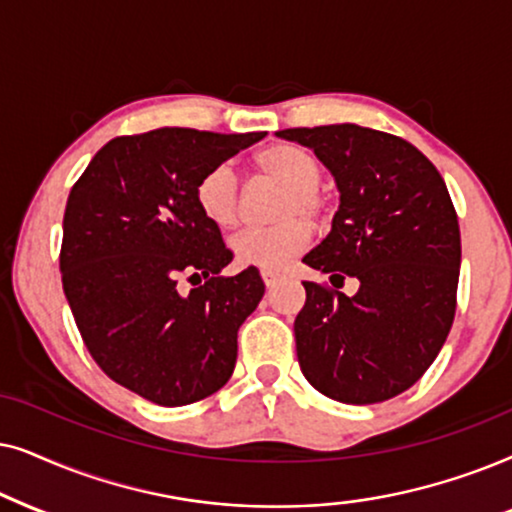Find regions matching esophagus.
<instances>
[{
    "mask_svg": "<svg viewBox=\"0 0 512 512\" xmlns=\"http://www.w3.org/2000/svg\"><path fill=\"white\" fill-rule=\"evenodd\" d=\"M278 278H281V274H276V271H262V281L267 288H274V285L278 283Z\"/></svg>",
    "mask_w": 512,
    "mask_h": 512,
    "instance_id": "34e87169",
    "label": "esophagus"
}]
</instances>
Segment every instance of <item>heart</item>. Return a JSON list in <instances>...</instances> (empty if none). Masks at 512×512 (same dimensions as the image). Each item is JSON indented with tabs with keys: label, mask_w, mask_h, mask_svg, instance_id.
Returning a JSON list of instances; mask_svg holds the SVG:
<instances>
[{
	"label": "heart",
	"mask_w": 512,
	"mask_h": 512,
	"mask_svg": "<svg viewBox=\"0 0 512 512\" xmlns=\"http://www.w3.org/2000/svg\"><path fill=\"white\" fill-rule=\"evenodd\" d=\"M257 173L283 187L271 227L245 229L234 236L236 260L257 269H281L311 243L310 222L327 215V196L320 189L323 161L299 145H271L255 154ZM196 203L217 229H234L241 220V182L227 163L210 168L196 185Z\"/></svg>",
	"instance_id": "1"
}]
</instances>
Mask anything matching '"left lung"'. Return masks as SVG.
I'll return each mask as SVG.
<instances>
[{
    "label": "left lung",
    "instance_id": "obj_1",
    "mask_svg": "<svg viewBox=\"0 0 512 512\" xmlns=\"http://www.w3.org/2000/svg\"><path fill=\"white\" fill-rule=\"evenodd\" d=\"M311 147L339 187L332 231L304 264L349 298L304 281L297 360L309 384L346 405H374L417 384L452 330L461 234L438 168L398 135L356 124L285 128Z\"/></svg>",
    "mask_w": 512,
    "mask_h": 512
}]
</instances>
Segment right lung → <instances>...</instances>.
Listing matches in <instances>:
<instances>
[{"instance_id":"right-lung-1","label":"right lung","mask_w":512,"mask_h":512,"mask_svg":"<svg viewBox=\"0 0 512 512\" xmlns=\"http://www.w3.org/2000/svg\"><path fill=\"white\" fill-rule=\"evenodd\" d=\"M264 133L156 128L109 140L67 199L60 245L63 290L100 370L149 403H199L227 384L238 327L257 309L255 267L234 260L196 203L210 168ZM182 275L195 288L182 296Z\"/></svg>"}]
</instances>
